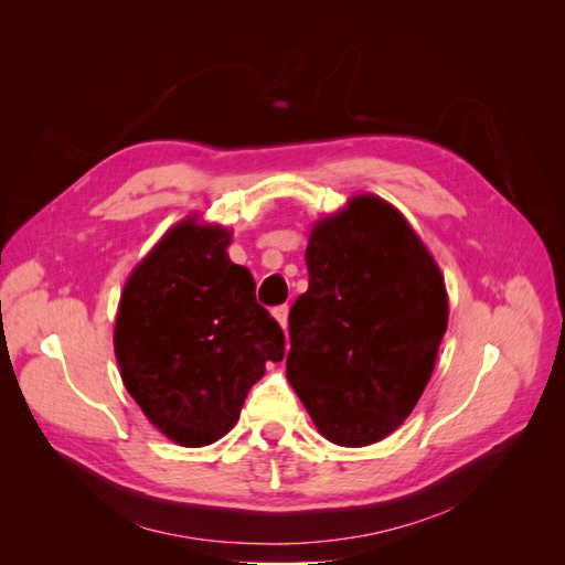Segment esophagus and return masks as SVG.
<instances>
[{
    "instance_id": "obj_1",
    "label": "esophagus",
    "mask_w": 565,
    "mask_h": 565,
    "mask_svg": "<svg viewBox=\"0 0 565 565\" xmlns=\"http://www.w3.org/2000/svg\"><path fill=\"white\" fill-rule=\"evenodd\" d=\"M273 316H276V320L280 322V328H282V330H287V316H289V306H287V303H282V306H276V309H273Z\"/></svg>"
}]
</instances>
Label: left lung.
I'll list each match as a JSON object with an SVG mask.
<instances>
[{
    "mask_svg": "<svg viewBox=\"0 0 565 565\" xmlns=\"http://www.w3.org/2000/svg\"><path fill=\"white\" fill-rule=\"evenodd\" d=\"M309 289L289 311L287 380L344 448L393 434L429 382L448 328L440 268L403 214L358 195L316 224Z\"/></svg>",
    "mask_w": 565,
    "mask_h": 565,
    "instance_id": "8db88e82",
    "label": "left lung"
}]
</instances>
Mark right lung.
<instances>
[{
    "label": "right lung",
    "mask_w": 565,
    "mask_h": 565,
    "mask_svg": "<svg viewBox=\"0 0 565 565\" xmlns=\"http://www.w3.org/2000/svg\"><path fill=\"white\" fill-rule=\"evenodd\" d=\"M231 233L181 221L134 268L115 320L122 382L143 415L185 448L226 436L285 334L228 259Z\"/></svg>",
    "instance_id": "obj_1"
}]
</instances>
